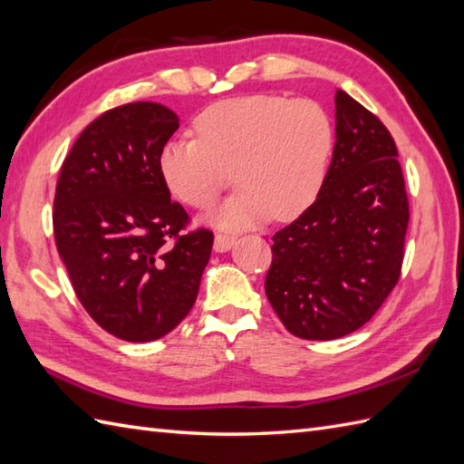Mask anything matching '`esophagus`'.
<instances>
[{
  "label": "esophagus",
  "instance_id": "1",
  "mask_svg": "<svg viewBox=\"0 0 464 464\" xmlns=\"http://www.w3.org/2000/svg\"><path fill=\"white\" fill-rule=\"evenodd\" d=\"M236 238L230 234H217V238H214V250L217 252H228L230 247L234 246Z\"/></svg>",
  "mask_w": 464,
  "mask_h": 464
}]
</instances>
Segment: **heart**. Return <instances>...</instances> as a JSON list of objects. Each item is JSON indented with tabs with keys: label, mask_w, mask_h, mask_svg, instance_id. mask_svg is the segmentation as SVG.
<instances>
[{
	"label": "heart",
	"mask_w": 464,
	"mask_h": 464,
	"mask_svg": "<svg viewBox=\"0 0 464 464\" xmlns=\"http://www.w3.org/2000/svg\"><path fill=\"white\" fill-rule=\"evenodd\" d=\"M195 131L198 140L163 147V180L180 202L208 208L234 171L242 188L208 217L232 230L269 217L287 222L307 210L334 143L333 123L317 102L269 94L217 102L195 120Z\"/></svg>",
	"instance_id": "1"
}]
</instances>
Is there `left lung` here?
<instances>
[{
	"label": "left lung",
	"mask_w": 464,
	"mask_h": 464,
	"mask_svg": "<svg viewBox=\"0 0 464 464\" xmlns=\"http://www.w3.org/2000/svg\"><path fill=\"white\" fill-rule=\"evenodd\" d=\"M333 161L313 205L274 234L266 295L285 329L333 341L366 324L401 274L410 222L388 128L336 90Z\"/></svg>",
	"instance_id": "obj_1"
}]
</instances>
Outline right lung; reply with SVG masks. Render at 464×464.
Wrapping results in <instances>:
<instances>
[{
    "mask_svg": "<svg viewBox=\"0 0 464 464\" xmlns=\"http://www.w3.org/2000/svg\"><path fill=\"white\" fill-rule=\"evenodd\" d=\"M179 118L155 102L104 111L78 135L54 193V242L78 301L102 329L151 343L183 321L198 295L214 234H183L160 155Z\"/></svg>",
    "mask_w": 464,
    "mask_h": 464,
    "instance_id": "1",
    "label": "right lung"
}]
</instances>
